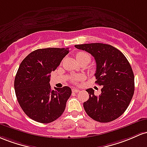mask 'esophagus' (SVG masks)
<instances>
[{"label":"esophagus","mask_w":147,"mask_h":147,"mask_svg":"<svg viewBox=\"0 0 147 147\" xmlns=\"http://www.w3.org/2000/svg\"><path fill=\"white\" fill-rule=\"evenodd\" d=\"M72 92H75V93H78V92H80V90H79V89L74 88V89H72Z\"/></svg>","instance_id":"obj_1"}]
</instances>
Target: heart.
<instances>
[{
  "mask_svg": "<svg viewBox=\"0 0 147 147\" xmlns=\"http://www.w3.org/2000/svg\"><path fill=\"white\" fill-rule=\"evenodd\" d=\"M76 59L79 60H85V59H87L89 60V61H90V56L88 53L85 52H79L76 54ZM79 77L78 76H74L73 78H72V80L73 81H76V80H78Z\"/></svg>",
  "mask_w": 147,
  "mask_h": 147,
  "instance_id": "heart-1",
  "label": "heart"
}]
</instances>
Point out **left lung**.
Returning a JSON list of instances; mask_svg holds the SVG:
<instances>
[{
    "label": "left lung",
    "mask_w": 147,
    "mask_h": 147,
    "mask_svg": "<svg viewBox=\"0 0 147 147\" xmlns=\"http://www.w3.org/2000/svg\"><path fill=\"white\" fill-rule=\"evenodd\" d=\"M94 57L96 83L102 85L101 94H94L87 89L89 99L83 103L86 113L92 119L107 123L119 117L131 103L135 90L134 74L126 57L109 44L92 43L75 45Z\"/></svg>",
    "instance_id": "8db88e82"
}]
</instances>
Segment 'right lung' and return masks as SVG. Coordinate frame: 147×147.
Segmentation results:
<instances>
[{"label":"right lung","instance_id":"obj_1","mask_svg":"<svg viewBox=\"0 0 147 147\" xmlns=\"http://www.w3.org/2000/svg\"><path fill=\"white\" fill-rule=\"evenodd\" d=\"M69 48L37 49L21 62L14 79L18 102L28 117L42 123L53 122L65 110L71 94L69 87L51 88V73L69 53Z\"/></svg>","mask_w":147,"mask_h":147}]
</instances>
